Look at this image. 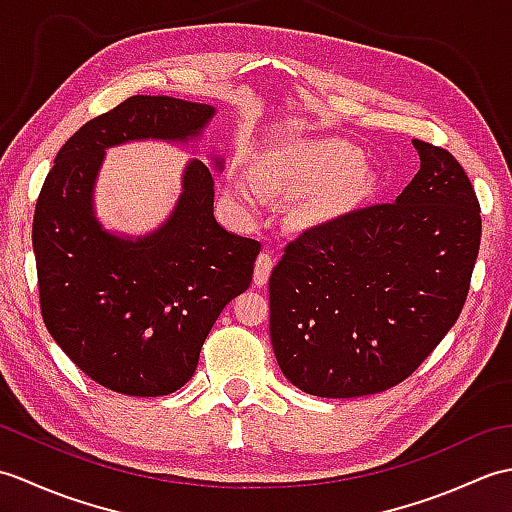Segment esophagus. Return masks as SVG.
I'll return each mask as SVG.
<instances>
[{
  "label": "esophagus",
  "instance_id": "obj_1",
  "mask_svg": "<svg viewBox=\"0 0 512 512\" xmlns=\"http://www.w3.org/2000/svg\"><path fill=\"white\" fill-rule=\"evenodd\" d=\"M273 266H275V262H273V257H270L268 253H262V255L257 257V262H255V275H253L255 286H264V284H266L268 277H270V270H273Z\"/></svg>",
  "mask_w": 512,
  "mask_h": 512
}]
</instances>
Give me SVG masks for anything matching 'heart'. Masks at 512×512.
I'll return each instance as SVG.
<instances>
[{
    "label": "heart",
    "mask_w": 512,
    "mask_h": 512,
    "mask_svg": "<svg viewBox=\"0 0 512 512\" xmlns=\"http://www.w3.org/2000/svg\"><path fill=\"white\" fill-rule=\"evenodd\" d=\"M275 162L281 169V180L290 189L308 191L330 185L325 204L343 206L363 198L376 184V171L363 162L361 149L341 138H314L290 145L275 154ZM233 198L244 209H255V195L244 184L231 189Z\"/></svg>",
    "instance_id": "1"
}]
</instances>
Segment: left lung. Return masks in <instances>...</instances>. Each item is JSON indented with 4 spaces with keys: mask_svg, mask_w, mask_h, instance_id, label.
I'll return each instance as SVG.
<instances>
[{
    "mask_svg": "<svg viewBox=\"0 0 512 512\" xmlns=\"http://www.w3.org/2000/svg\"><path fill=\"white\" fill-rule=\"evenodd\" d=\"M411 143L420 171L396 202L308 228L270 275V341L281 372L306 394L394 387L460 317L480 250V202L447 149Z\"/></svg>",
    "mask_w": 512,
    "mask_h": 512,
    "instance_id": "obj_1",
    "label": "left lung"
}]
</instances>
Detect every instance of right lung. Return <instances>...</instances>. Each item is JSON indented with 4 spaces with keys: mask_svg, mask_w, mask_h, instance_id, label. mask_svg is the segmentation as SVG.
Here are the masks:
<instances>
[{
    "mask_svg": "<svg viewBox=\"0 0 512 512\" xmlns=\"http://www.w3.org/2000/svg\"><path fill=\"white\" fill-rule=\"evenodd\" d=\"M215 107L132 96L85 123L43 182L32 248L50 336L96 383L127 396H167L189 383L213 323L250 286L262 244L213 215V173L193 158L171 215L147 235L107 231L94 211L105 151L140 140L187 145ZM211 165L222 171L224 158Z\"/></svg>",
    "mask_w": 512,
    "mask_h": 512,
    "instance_id": "right-lung-1",
    "label": "right lung"
}]
</instances>
